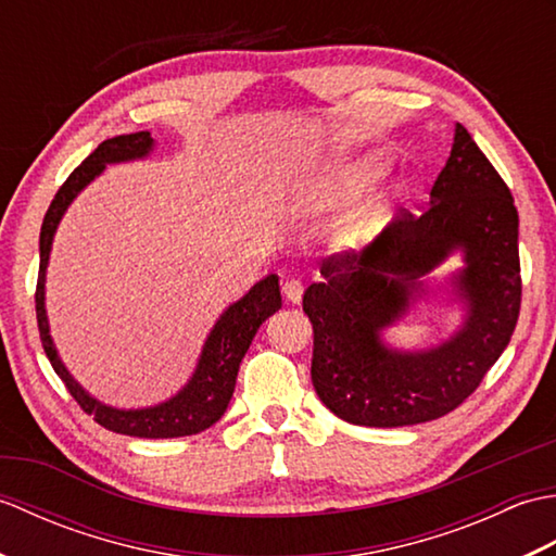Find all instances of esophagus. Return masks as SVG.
<instances>
[{"mask_svg": "<svg viewBox=\"0 0 556 556\" xmlns=\"http://www.w3.org/2000/svg\"><path fill=\"white\" fill-rule=\"evenodd\" d=\"M281 293H285L287 301L301 303V299H303V285H301L299 279H287L285 285H281Z\"/></svg>", "mask_w": 556, "mask_h": 556, "instance_id": "obj_1", "label": "esophagus"}]
</instances>
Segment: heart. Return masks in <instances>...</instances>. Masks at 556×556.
I'll return each instance as SVG.
<instances>
[{
	"label": "heart",
	"mask_w": 556,
	"mask_h": 556,
	"mask_svg": "<svg viewBox=\"0 0 556 556\" xmlns=\"http://www.w3.org/2000/svg\"><path fill=\"white\" fill-rule=\"evenodd\" d=\"M389 172V160L370 152V155L361 157L341 179L334 181V186H327L323 191H308L305 193V205L311 207H329L334 203V195L344 188L363 186L377 181L380 176ZM389 219V203L387 200H368V203L351 210L349 215L341 217L332 231H329V245L337 253H361L365 248H370L377 239H380L382 229L387 227Z\"/></svg>",
	"instance_id": "heart-1"
}]
</instances>
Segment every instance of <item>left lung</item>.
<instances>
[{
    "mask_svg": "<svg viewBox=\"0 0 556 556\" xmlns=\"http://www.w3.org/2000/svg\"><path fill=\"white\" fill-rule=\"evenodd\" d=\"M452 254L445 280L462 305L454 336L428 350L387 345L383 329L427 295V277ZM303 293L313 323V387L341 420L404 428L446 416L476 392L509 344L521 311L518 212L490 160L456 124L452 155L420 217L401 207L372 248L323 263Z\"/></svg>",
    "mask_w": 556,
    "mask_h": 556,
    "instance_id": "left-lung-1",
    "label": "left lung"
}]
</instances>
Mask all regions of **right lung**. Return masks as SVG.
<instances>
[{
	"instance_id": "obj_1",
	"label": "right lung",
	"mask_w": 556,
	"mask_h": 556,
	"mask_svg": "<svg viewBox=\"0 0 556 556\" xmlns=\"http://www.w3.org/2000/svg\"><path fill=\"white\" fill-rule=\"evenodd\" d=\"M152 150H155V138L150 136V131L126 134L104 140V143H100L80 162V167L74 169V174L68 176L64 186L59 188L40 229V275L38 291H35V313H38L40 341L47 358H50L54 372L62 377V382L66 384L71 396L78 401V406L86 410L88 416L96 418L102 428H108L112 432L128 437H146V440H169V437H188L203 432L224 416V410H227L231 401L236 375H239V365L245 356V351L251 346L260 325L281 308V293L279 277L267 275L265 279H260L257 285L248 289L243 299L231 303L229 308H224V313L217 317V323L210 329L193 375L188 377V382L167 401H160L155 406L143 408H116L92 396L86 387H80L76 377L68 372L62 356H59L54 339L50 334V320H47L45 308V281L54 233L59 222L66 215L68 205L74 203L83 188L90 181H96L98 176L108 169V164L146 160L150 157Z\"/></svg>"
}]
</instances>
